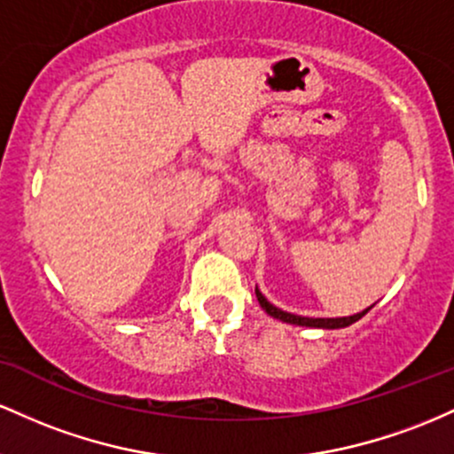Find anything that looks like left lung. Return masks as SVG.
I'll return each instance as SVG.
<instances>
[{
	"mask_svg": "<svg viewBox=\"0 0 454 454\" xmlns=\"http://www.w3.org/2000/svg\"><path fill=\"white\" fill-rule=\"evenodd\" d=\"M254 294H257L259 304H262V309L266 310L270 317L281 319V322L292 324V325H307V328H324V330L348 328V325L358 322L360 317H364V315L371 310V307H369V309L360 310V313L349 315V317H302V315H294V313H287V310H281L278 307H274L272 302H268L266 295L259 292L257 287H254Z\"/></svg>",
	"mask_w": 454,
	"mask_h": 454,
	"instance_id": "obj_1",
	"label": "left lung"
}]
</instances>
